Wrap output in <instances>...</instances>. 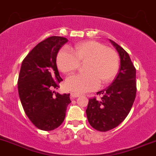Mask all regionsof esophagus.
I'll use <instances>...</instances> for the list:
<instances>
[{
	"instance_id": "obj_1",
	"label": "esophagus",
	"mask_w": 156,
	"mask_h": 156,
	"mask_svg": "<svg viewBox=\"0 0 156 156\" xmlns=\"http://www.w3.org/2000/svg\"><path fill=\"white\" fill-rule=\"evenodd\" d=\"M80 94H75V93H71V97H72V98H78V97H79Z\"/></svg>"
}]
</instances>
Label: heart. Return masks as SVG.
<instances>
[{
	"label": "heart",
	"mask_w": 156,
	"mask_h": 156,
	"mask_svg": "<svg viewBox=\"0 0 156 156\" xmlns=\"http://www.w3.org/2000/svg\"><path fill=\"white\" fill-rule=\"evenodd\" d=\"M74 53L64 48L58 52L56 64L58 70L69 74L75 72L84 62L87 72L69 76L65 82L67 90L76 94L94 90L103 84L110 83L117 74L119 57L111 48L93 40L82 42L75 45Z\"/></svg>",
	"instance_id": "b5f03b06"
}]
</instances>
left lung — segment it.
Wrapping results in <instances>:
<instances>
[{"mask_svg":"<svg viewBox=\"0 0 156 156\" xmlns=\"http://www.w3.org/2000/svg\"><path fill=\"white\" fill-rule=\"evenodd\" d=\"M110 41L120 55L119 73L107 89L98 92L103 94L101 99L96 97L89 99L86 110L90 125L101 132L110 130L125 120L136 94V68L129 54L114 41Z\"/></svg>","mask_w":156,"mask_h":156,"instance_id":"obj_1","label":"left lung"}]
</instances>
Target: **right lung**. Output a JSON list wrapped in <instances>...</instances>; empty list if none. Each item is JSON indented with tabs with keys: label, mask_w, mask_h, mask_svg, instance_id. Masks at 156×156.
Listing matches in <instances>:
<instances>
[{
	"label": "right lung",
	"mask_w": 156,
	"mask_h": 156,
	"mask_svg": "<svg viewBox=\"0 0 156 156\" xmlns=\"http://www.w3.org/2000/svg\"><path fill=\"white\" fill-rule=\"evenodd\" d=\"M68 40L51 36L36 45L25 57L18 78L20 99L26 114L38 129L51 131L66 117L70 94L53 91L62 81L56 66V56Z\"/></svg>",
	"instance_id": "1"
}]
</instances>
